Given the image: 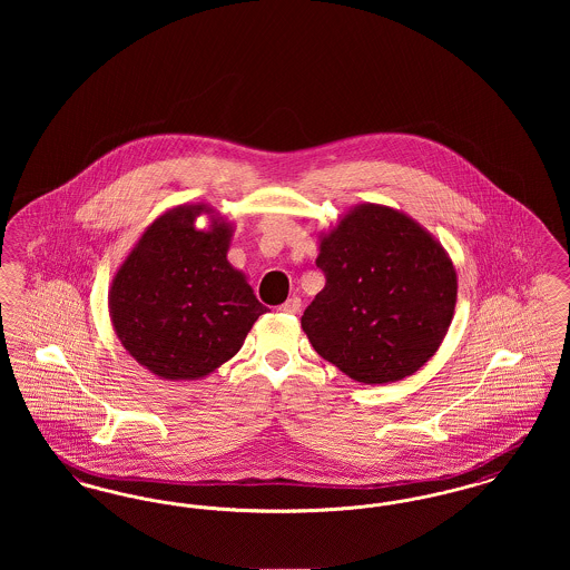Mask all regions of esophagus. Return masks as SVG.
<instances>
[{
    "mask_svg": "<svg viewBox=\"0 0 570 570\" xmlns=\"http://www.w3.org/2000/svg\"><path fill=\"white\" fill-rule=\"evenodd\" d=\"M298 309H301V298L298 297H291L286 303L279 305V312H284V314H298Z\"/></svg>",
    "mask_w": 570,
    "mask_h": 570,
    "instance_id": "obj_1",
    "label": "esophagus"
}]
</instances>
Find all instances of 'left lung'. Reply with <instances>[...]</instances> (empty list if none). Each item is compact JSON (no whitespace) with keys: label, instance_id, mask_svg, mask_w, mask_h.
Here are the masks:
<instances>
[{"label":"left lung","instance_id":"1","mask_svg":"<svg viewBox=\"0 0 570 570\" xmlns=\"http://www.w3.org/2000/svg\"><path fill=\"white\" fill-rule=\"evenodd\" d=\"M325 288L301 316L314 351L346 376H412L440 348L458 303L451 256L400 209L361 203L318 235Z\"/></svg>","mask_w":570,"mask_h":570}]
</instances>
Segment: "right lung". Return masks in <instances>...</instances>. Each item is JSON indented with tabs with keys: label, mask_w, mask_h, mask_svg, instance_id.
<instances>
[{
	"label": "right lung",
	"mask_w": 570,
	"mask_h": 570,
	"mask_svg": "<svg viewBox=\"0 0 570 570\" xmlns=\"http://www.w3.org/2000/svg\"><path fill=\"white\" fill-rule=\"evenodd\" d=\"M200 215L210 217L205 229L195 226ZM233 235V222L212 205L184 203L145 228L112 275L115 335L158 379H207L267 312L226 258Z\"/></svg>",
	"instance_id": "obj_1"
}]
</instances>
